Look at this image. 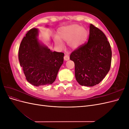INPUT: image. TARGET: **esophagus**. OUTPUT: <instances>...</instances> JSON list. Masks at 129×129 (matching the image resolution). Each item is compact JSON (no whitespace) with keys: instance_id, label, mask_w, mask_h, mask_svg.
I'll use <instances>...</instances> for the list:
<instances>
[{"instance_id":"34e87169","label":"esophagus","mask_w":129,"mask_h":129,"mask_svg":"<svg viewBox=\"0 0 129 129\" xmlns=\"http://www.w3.org/2000/svg\"><path fill=\"white\" fill-rule=\"evenodd\" d=\"M64 60L65 61L69 60V56L68 55H67V54H66V55H65L64 56Z\"/></svg>"}]
</instances>
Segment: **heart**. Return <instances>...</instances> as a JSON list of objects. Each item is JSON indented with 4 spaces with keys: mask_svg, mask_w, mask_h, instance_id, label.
<instances>
[{
    "mask_svg": "<svg viewBox=\"0 0 129 129\" xmlns=\"http://www.w3.org/2000/svg\"><path fill=\"white\" fill-rule=\"evenodd\" d=\"M58 34L61 39L69 41V45L72 48H76L84 42L88 33L83 27L77 25H72L61 27L58 29ZM55 42L58 46H62V42L58 38H56Z\"/></svg>",
    "mask_w": 129,
    "mask_h": 129,
    "instance_id": "heart-1",
    "label": "heart"
}]
</instances>
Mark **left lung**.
<instances>
[{
    "label": "left lung",
    "mask_w": 129,
    "mask_h": 129,
    "mask_svg": "<svg viewBox=\"0 0 129 129\" xmlns=\"http://www.w3.org/2000/svg\"><path fill=\"white\" fill-rule=\"evenodd\" d=\"M112 52L102 30L90 24L88 41L71 53L76 80L81 85L92 87L100 83L110 69Z\"/></svg>",
    "instance_id": "1"
}]
</instances>
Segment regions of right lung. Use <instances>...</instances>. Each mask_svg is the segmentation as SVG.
I'll use <instances>...</instances> for the list:
<instances>
[{"label": "right lung", "mask_w": 129, "mask_h": 129, "mask_svg": "<svg viewBox=\"0 0 129 129\" xmlns=\"http://www.w3.org/2000/svg\"><path fill=\"white\" fill-rule=\"evenodd\" d=\"M38 30H28L21 42L18 57L27 81L34 86L52 84L63 62L64 53L40 44Z\"/></svg>", "instance_id": "right-lung-1"}]
</instances>
